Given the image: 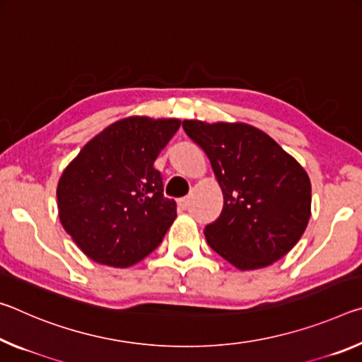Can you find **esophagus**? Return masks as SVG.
Returning <instances> with one entry per match:
<instances>
[{
  "instance_id": "esophagus-1",
  "label": "esophagus",
  "mask_w": 362,
  "mask_h": 362,
  "mask_svg": "<svg viewBox=\"0 0 362 362\" xmlns=\"http://www.w3.org/2000/svg\"><path fill=\"white\" fill-rule=\"evenodd\" d=\"M177 206H180L181 210H186L189 206V197H182V199L177 200Z\"/></svg>"
}]
</instances>
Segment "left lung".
<instances>
[{
	"label": "left lung",
	"mask_w": 362,
	"mask_h": 362,
	"mask_svg": "<svg viewBox=\"0 0 362 362\" xmlns=\"http://www.w3.org/2000/svg\"><path fill=\"white\" fill-rule=\"evenodd\" d=\"M209 157L223 191V211L205 239L237 269L266 268L287 255L311 216L305 168L262 129L240 122H182Z\"/></svg>",
	"instance_id": "left-lung-1"
}]
</instances>
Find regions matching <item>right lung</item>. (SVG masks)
Masks as SVG:
<instances>
[{"label": "right lung", "mask_w": 362, "mask_h": 362, "mask_svg": "<svg viewBox=\"0 0 362 362\" xmlns=\"http://www.w3.org/2000/svg\"><path fill=\"white\" fill-rule=\"evenodd\" d=\"M181 122L127 117L88 141L57 182L59 220L99 264L128 268L156 250L176 218L153 162Z\"/></svg>", "instance_id": "1"}]
</instances>
